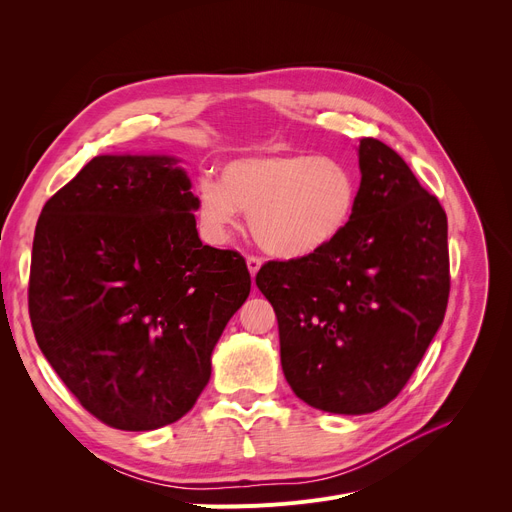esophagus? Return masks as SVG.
<instances>
[{"label": "esophagus", "instance_id": "1", "mask_svg": "<svg viewBox=\"0 0 512 512\" xmlns=\"http://www.w3.org/2000/svg\"><path fill=\"white\" fill-rule=\"evenodd\" d=\"M247 267H249V272H251V276L255 278L257 276V272H259V267H261V259L259 257H247Z\"/></svg>", "mask_w": 512, "mask_h": 512}]
</instances>
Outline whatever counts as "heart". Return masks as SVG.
<instances>
[{
  "mask_svg": "<svg viewBox=\"0 0 512 512\" xmlns=\"http://www.w3.org/2000/svg\"><path fill=\"white\" fill-rule=\"evenodd\" d=\"M359 180L336 157L263 153L232 159L222 182L201 178L197 213L211 242H226L249 213L255 240L280 259H303L328 249L351 226Z\"/></svg>",
  "mask_w": 512,
  "mask_h": 512,
  "instance_id": "obj_1",
  "label": "heart"
}]
</instances>
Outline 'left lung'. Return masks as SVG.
Wrapping results in <instances>:
<instances>
[{"mask_svg":"<svg viewBox=\"0 0 512 512\" xmlns=\"http://www.w3.org/2000/svg\"><path fill=\"white\" fill-rule=\"evenodd\" d=\"M353 222L315 255L265 263L280 361L309 407L365 415L405 388L446 313L448 222L386 143L365 137Z\"/></svg>","mask_w":512,"mask_h":512,"instance_id":"8db88e82","label":"left lung"}]
</instances>
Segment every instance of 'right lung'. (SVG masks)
<instances>
[{
	"label": "right lung",
	"mask_w": 512,
	"mask_h": 512,
	"mask_svg": "<svg viewBox=\"0 0 512 512\" xmlns=\"http://www.w3.org/2000/svg\"><path fill=\"white\" fill-rule=\"evenodd\" d=\"M191 186L176 155H97L37 222V344L80 405L126 432L193 409L251 292L245 259L201 242Z\"/></svg>",
	"instance_id": "obj_1"
}]
</instances>
